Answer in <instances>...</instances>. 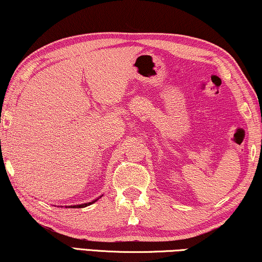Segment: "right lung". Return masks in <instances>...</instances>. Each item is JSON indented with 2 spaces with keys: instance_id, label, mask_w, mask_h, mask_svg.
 <instances>
[{
  "instance_id": "right-lung-1",
  "label": "right lung",
  "mask_w": 262,
  "mask_h": 262,
  "mask_svg": "<svg viewBox=\"0 0 262 262\" xmlns=\"http://www.w3.org/2000/svg\"><path fill=\"white\" fill-rule=\"evenodd\" d=\"M94 202H93V203H94ZM93 203H85V204H80V205H72L71 208H84V206H88V205H90V204H93Z\"/></svg>"
}]
</instances>
